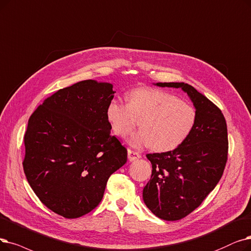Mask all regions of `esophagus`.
Here are the masks:
<instances>
[{
  "label": "esophagus",
  "instance_id": "34e87169",
  "mask_svg": "<svg viewBox=\"0 0 251 251\" xmlns=\"http://www.w3.org/2000/svg\"><path fill=\"white\" fill-rule=\"evenodd\" d=\"M140 158V154L138 151H131L128 149V159L129 161H134V160H137Z\"/></svg>",
  "mask_w": 251,
  "mask_h": 251
}]
</instances>
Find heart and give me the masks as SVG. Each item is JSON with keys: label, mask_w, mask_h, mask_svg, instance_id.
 <instances>
[{"label": "heart", "mask_w": 251, "mask_h": 251, "mask_svg": "<svg viewBox=\"0 0 251 251\" xmlns=\"http://www.w3.org/2000/svg\"><path fill=\"white\" fill-rule=\"evenodd\" d=\"M128 102L112 100L105 117L112 131L125 137L139 119L140 130L129 138L134 148L151 146L158 151H169L181 146L192 133L197 121V111L189 102L164 90L140 87L127 96Z\"/></svg>", "instance_id": "heart-1"}]
</instances>
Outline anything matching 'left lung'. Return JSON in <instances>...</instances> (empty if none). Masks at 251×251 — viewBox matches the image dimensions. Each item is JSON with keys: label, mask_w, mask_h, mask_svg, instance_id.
<instances>
[{"label": "left lung", "mask_w": 251, "mask_h": 251, "mask_svg": "<svg viewBox=\"0 0 251 251\" xmlns=\"http://www.w3.org/2000/svg\"><path fill=\"white\" fill-rule=\"evenodd\" d=\"M156 85L181 88L197 111L196 125L181 146L147 155L152 170L144 188V201L159 219L178 221L199 207L222 178L227 160V129L220 108L193 86Z\"/></svg>", "instance_id": "1"}]
</instances>
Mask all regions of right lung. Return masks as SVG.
<instances>
[{
    "instance_id": "obj_1",
    "label": "right lung",
    "mask_w": 251,
    "mask_h": 251,
    "mask_svg": "<svg viewBox=\"0 0 251 251\" xmlns=\"http://www.w3.org/2000/svg\"><path fill=\"white\" fill-rule=\"evenodd\" d=\"M116 91L85 80L56 91L28 119L24 170L40 201L65 219L92 211L108 177L127 161L105 110Z\"/></svg>"
}]
</instances>
